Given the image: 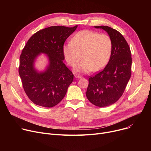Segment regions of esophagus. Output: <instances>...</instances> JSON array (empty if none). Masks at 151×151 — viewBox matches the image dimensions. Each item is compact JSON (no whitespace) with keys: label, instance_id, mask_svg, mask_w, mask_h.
I'll list each match as a JSON object with an SVG mask.
<instances>
[{"label":"esophagus","instance_id":"esophagus-1","mask_svg":"<svg viewBox=\"0 0 151 151\" xmlns=\"http://www.w3.org/2000/svg\"><path fill=\"white\" fill-rule=\"evenodd\" d=\"M75 77L76 79H80V78H81V75H77V74L75 75Z\"/></svg>","mask_w":151,"mask_h":151}]
</instances>
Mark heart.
Returning <instances> with one entry per match:
<instances>
[{
	"label": "heart",
	"mask_w": 151,
	"mask_h": 151,
	"mask_svg": "<svg viewBox=\"0 0 151 151\" xmlns=\"http://www.w3.org/2000/svg\"><path fill=\"white\" fill-rule=\"evenodd\" d=\"M111 50V40L108 35L83 30L75 35L71 43L63 45V53L71 67H75L82 58L83 60L75 70L86 73L104 68L109 61Z\"/></svg>",
	"instance_id": "1"
}]
</instances>
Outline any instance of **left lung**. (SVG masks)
Segmentation results:
<instances>
[{
    "label": "left lung",
    "instance_id": "1",
    "mask_svg": "<svg viewBox=\"0 0 151 151\" xmlns=\"http://www.w3.org/2000/svg\"><path fill=\"white\" fill-rule=\"evenodd\" d=\"M94 27L106 32L111 40L112 50L105 68L89 78L86 94L93 105L105 107L122 96L132 74V55L127 42L119 32L108 26Z\"/></svg>",
    "mask_w": 151,
    "mask_h": 151
}]
</instances>
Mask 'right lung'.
Returning a JSON list of instances; mask_svg holds the SVG:
<instances>
[{
	"instance_id": "1",
	"label": "right lung",
	"mask_w": 151,
	"mask_h": 151,
	"mask_svg": "<svg viewBox=\"0 0 151 151\" xmlns=\"http://www.w3.org/2000/svg\"><path fill=\"white\" fill-rule=\"evenodd\" d=\"M77 27L57 26L43 29L32 36L23 48L19 74L24 90L35 105L53 107L65 97L73 74L63 62V46ZM41 53L48 55L49 64L44 72L38 73L34 63Z\"/></svg>"
}]
</instances>
